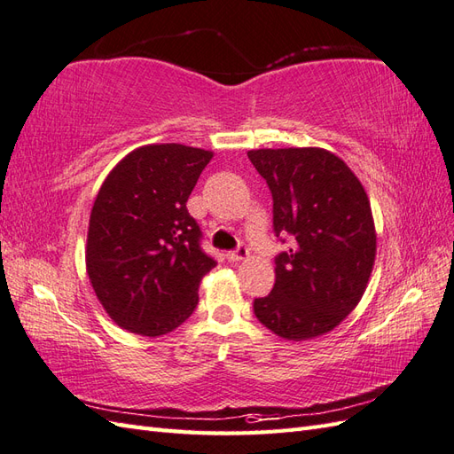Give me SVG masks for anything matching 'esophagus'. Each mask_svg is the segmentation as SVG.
Wrapping results in <instances>:
<instances>
[{"label": "esophagus", "mask_w": 454, "mask_h": 454, "mask_svg": "<svg viewBox=\"0 0 454 454\" xmlns=\"http://www.w3.org/2000/svg\"><path fill=\"white\" fill-rule=\"evenodd\" d=\"M249 257V251L246 246H239L236 251H228V261H244Z\"/></svg>", "instance_id": "esophagus-1"}]
</instances>
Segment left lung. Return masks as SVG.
I'll return each instance as SVG.
<instances>
[{
	"label": "left lung",
	"mask_w": 454,
	"mask_h": 454,
	"mask_svg": "<svg viewBox=\"0 0 454 454\" xmlns=\"http://www.w3.org/2000/svg\"><path fill=\"white\" fill-rule=\"evenodd\" d=\"M251 164L272 193L280 253L275 288L253 301L255 317L284 340H311L339 326L370 282L377 231L370 197L348 164L319 146L257 149Z\"/></svg>",
	"instance_id": "8db88e82"
}]
</instances>
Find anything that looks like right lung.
<instances>
[{
  "label": "right lung",
  "instance_id": "right-lung-1",
  "mask_svg": "<svg viewBox=\"0 0 454 454\" xmlns=\"http://www.w3.org/2000/svg\"><path fill=\"white\" fill-rule=\"evenodd\" d=\"M213 153L179 143L145 145L114 166L89 220L87 275L121 329L162 336L189 319L215 259L199 247L187 199Z\"/></svg>",
  "mask_w": 454,
  "mask_h": 454
}]
</instances>
